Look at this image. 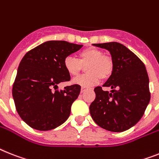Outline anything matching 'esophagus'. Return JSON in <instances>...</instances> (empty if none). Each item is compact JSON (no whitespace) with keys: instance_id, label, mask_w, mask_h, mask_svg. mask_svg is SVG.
Instances as JSON below:
<instances>
[{"instance_id":"1","label":"esophagus","mask_w":159,"mask_h":159,"mask_svg":"<svg viewBox=\"0 0 159 159\" xmlns=\"http://www.w3.org/2000/svg\"><path fill=\"white\" fill-rule=\"evenodd\" d=\"M86 87H84V86H82V89H81V93H83V92L86 90Z\"/></svg>"}]
</instances>
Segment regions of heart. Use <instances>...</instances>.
I'll return each instance as SVG.
<instances>
[{
	"label": "heart",
	"mask_w": 159,
	"mask_h": 159,
	"mask_svg": "<svg viewBox=\"0 0 159 159\" xmlns=\"http://www.w3.org/2000/svg\"><path fill=\"white\" fill-rule=\"evenodd\" d=\"M86 65L87 73L73 81L74 84L84 87L97 84L100 79H108L114 70L112 59L95 48H89L80 52L78 59L69 56L64 60V68L72 77H77Z\"/></svg>",
	"instance_id": "b5f03b06"
}]
</instances>
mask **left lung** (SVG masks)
<instances>
[{"mask_svg":"<svg viewBox=\"0 0 159 159\" xmlns=\"http://www.w3.org/2000/svg\"><path fill=\"white\" fill-rule=\"evenodd\" d=\"M108 50L114 64L112 75L101 86L94 88L95 99L90 106L94 122L111 132H124L137 124L150 100L149 77L144 63L120 43H94Z\"/></svg>","mask_w":159,"mask_h":159,"instance_id":"left-lung-1","label":"left lung"}]
</instances>
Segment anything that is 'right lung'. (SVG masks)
<instances>
[{
	"mask_svg": "<svg viewBox=\"0 0 159 159\" xmlns=\"http://www.w3.org/2000/svg\"><path fill=\"white\" fill-rule=\"evenodd\" d=\"M82 47L66 41H47L22 59L12 93L18 115L32 129L48 131L69 118L81 86L75 84L64 90L57 88L59 83L70 80L64 60Z\"/></svg>",
	"mask_w": 159,
	"mask_h": 159,
	"instance_id": "right-lung-1",
	"label": "right lung"
}]
</instances>
